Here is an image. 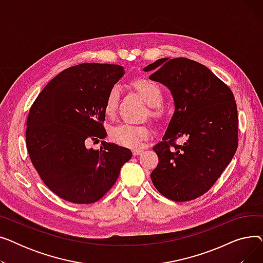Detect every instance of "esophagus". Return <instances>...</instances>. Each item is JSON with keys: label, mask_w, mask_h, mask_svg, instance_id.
<instances>
[{"label": "esophagus", "mask_w": 263, "mask_h": 263, "mask_svg": "<svg viewBox=\"0 0 263 263\" xmlns=\"http://www.w3.org/2000/svg\"><path fill=\"white\" fill-rule=\"evenodd\" d=\"M132 154H133V156H140L143 154V150L142 149H134L132 151Z\"/></svg>", "instance_id": "obj_1"}]
</instances>
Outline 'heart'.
Wrapping results in <instances>:
<instances>
[{"label": "heart", "instance_id": "heart-1", "mask_svg": "<svg viewBox=\"0 0 263 263\" xmlns=\"http://www.w3.org/2000/svg\"><path fill=\"white\" fill-rule=\"evenodd\" d=\"M132 87L139 92L147 105L158 107L163 102V92L156 82L148 79H137L132 82ZM119 97L118 87L114 86L109 89L104 102V113L107 116H112L117 107ZM157 115L156 113H153ZM150 132L146 127L133 126L129 123H119L109 129L110 140L116 144L127 148H140L143 142L148 140Z\"/></svg>", "mask_w": 263, "mask_h": 263}]
</instances>
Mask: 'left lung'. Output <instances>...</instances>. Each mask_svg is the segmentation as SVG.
<instances>
[{
    "instance_id": "left-lung-1",
    "label": "left lung",
    "mask_w": 263,
    "mask_h": 263,
    "mask_svg": "<svg viewBox=\"0 0 263 263\" xmlns=\"http://www.w3.org/2000/svg\"><path fill=\"white\" fill-rule=\"evenodd\" d=\"M143 70L170 89L175 103L163 142L153 148L159 164L151 181L168 199H195L211 189L237 151L233 93L209 68L189 59H160ZM179 137L186 142L173 144Z\"/></svg>"
}]
</instances>
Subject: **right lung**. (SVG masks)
<instances>
[{
	"label": "right lung",
	"mask_w": 263,
	"mask_h": 263,
	"mask_svg": "<svg viewBox=\"0 0 263 263\" xmlns=\"http://www.w3.org/2000/svg\"><path fill=\"white\" fill-rule=\"evenodd\" d=\"M123 67L87 63L65 69L38 95L26 121V147L45 184L73 203H92L114 185L131 150L105 139L104 102Z\"/></svg>",
	"instance_id": "1"
}]
</instances>
